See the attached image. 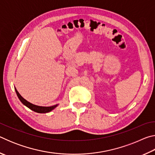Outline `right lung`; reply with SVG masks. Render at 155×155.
Instances as JSON below:
<instances>
[{"label":"right lung","mask_w":155,"mask_h":155,"mask_svg":"<svg viewBox=\"0 0 155 155\" xmlns=\"http://www.w3.org/2000/svg\"><path fill=\"white\" fill-rule=\"evenodd\" d=\"M15 92H16L17 96L19 98L20 101H21L23 104H25L26 107H27L28 108H29L30 109L32 110V111L37 112V113H40V114H46V113H48L50 111H51L52 110H53L54 108L58 106V104H55V105L53 106H51V107H41V106H38L35 105V104H33L32 103L28 102L27 100H25L23 97L20 95L19 92L17 91L16 88L15 87Z\"/></svg>","instance_id":"add662e5"}]
</instances>
